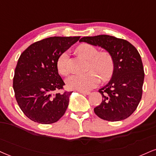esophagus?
I'll use <instances>...</instances> for the list:
<instances>
[{
  "mask_svg": "<svg viewBox=\"0 0 156 156\" xmlns=\"http://www.w3.org/2000/svg\"><path fill=\"white\" fill-rule=\"evenodd\" d=\"M79 92L82 94H85V95H89L90 94V91H79Z\"/></svg>",
  "mask_w": 156,
  "mask_h": 156,
  "instance_id": "1",
  "label": "esophagus"
}]
</instances>
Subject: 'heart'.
I'll list each match as a JSON object with an SVG mask.
<instances>
[{"label": "heart", "instance_id": "1", "mask_svg": "<svg viewBox=\"0 0 156 156\" xmlns=\"http://www.w3.org/2000/svg\"><path fill=\"white\" fill-rule=\"evenodd\" d=\"M76 53L80 57L89 61V72L83 75H75L66 80V86L69 89L87 91L97 85L99 77L102 81H107L111 78L114 71V60L108 51H100L89 44H83L76 48ZM69 53L63 52L57 60V67L60 74L67 76L68 68Z\"/></svg>", "mask_w": 156, "mask_h": 156}]
</instances>
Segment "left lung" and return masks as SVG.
I'll use <instances>...</instances> for the list:
<instances>
[{"instance_id":"left-lung-1","label":"left lung","mask_w":156,"mask_h":156,"mask_svg":"<svg viewBox=\"0 0 156 156\" xmlns=\"http://www.w3.org/2000/svg\"><path fill=\"white\" fill-rule=\"evenodd\" d=\"M79 41L104 48L114 60L111 79L99 90L102 101L94 109L95 114L108 121L127 119L137 108L142 94L144 73L138 51L129 41L108 35L83 37Z\"/></svg>"}]
</instances>
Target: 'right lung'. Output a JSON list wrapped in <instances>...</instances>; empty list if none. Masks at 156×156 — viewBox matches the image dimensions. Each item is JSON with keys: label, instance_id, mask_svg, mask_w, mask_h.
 <instances>
[{"label": "right lung", "instance_id": "right-lung-1", "mask_svg": "<svg viewBox=\"0 0 156 156\" xmlns=\"http://www.w3.org/2000/svg\"><path fill=\"white\" fill-rule=\"evenodd\" d=\"M80 37H51L31 44L22 52L13 79L15 97L28 119L42 124L57 122L65 114L71 91L63 89L57 60Z\"/></svg>", "mask_w": 156, "mask_h": 156}]
</instances>
